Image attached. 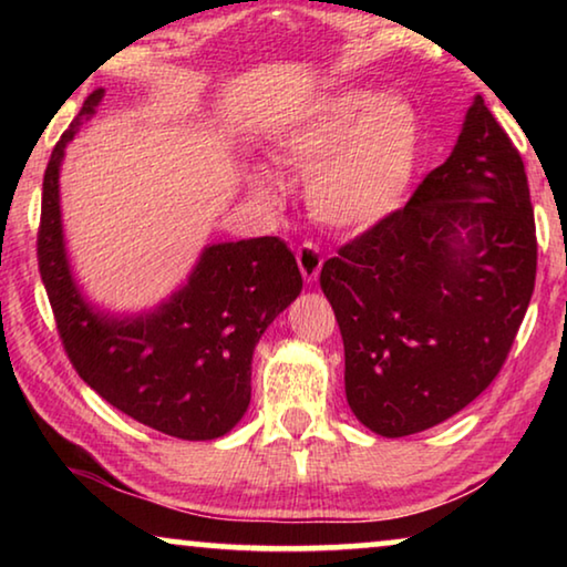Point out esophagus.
Listing matches in <instances>:
<instances>
[{
  "mask_svg": "<svg viewBox=\"0 0 567 567\" xmlns=\"http://www.w3.org/2000/svg\"><path fill=\"white\" fill-rule=\"evenodd\" d=\"M297 265H300V272L307 282H315L320 277L322 270V255L320 249L312 243H305L300 249H297Z\"/></svg>",
  "mask_w": 567,
  "mask_h": 567,
  "instance_id": "esophagus-1",
  "label": "esophagus"
}]
</instances>
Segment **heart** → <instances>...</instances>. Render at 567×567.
<instances>
[{"label":"heart","instance_id":"obj_1","mask_svg":"<svg viewBox=\"0 0 567 567\" xmlns=\"http://www.w3.org/2000/svg\"><path fill=\"white\" fill-rule=\"evenodd\" d=\"M277 162L307 177V207L342 233L380 225L405 205L425 157V124L402 94L338 90L307 102L270 134ZM252 187L272 197L270 169H252Z\"/></svg>","mask_w":567,"mask_h":567}]
</instances>
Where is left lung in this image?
<instances>
[{"mask_svg":"<svg viewBox=\"0 0 567 567\" xmlns=\"http://www.w3.org/2000/svg\"><path fill=\"white\" fill-rule=\"evenodd\" d=\"M535 265L523 159L477 94L410 203L322 265L354 417L405 437L467 408L511 352Z\"/></svg>","mask_w":567,"mask_h":567,"instance_id":"obj_1","label":"left lung"}]
</instances>
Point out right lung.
I'll return each mask as SVG.
<instances>
[{"label": "right lung", "instance_id": "obj_1", "mask_svg": "<svg viewBox=\"0 0 567 567\" xmlns=\"http://www.w3.org/2000/svg\"><path fill=\"white\" fill-rule=\"evenodd\" d=\"M104 90L84 100L50 157L37 239L56 330L80 378L124 415L179 440H217L249 405L257 342L302 290L280 237L215 243L167 300L152 310H102L76 282L66 252L60 172L64 150L97 114Z\"/></svg>", "mask_w": 567, "mask_h": 567}]
</instances>
